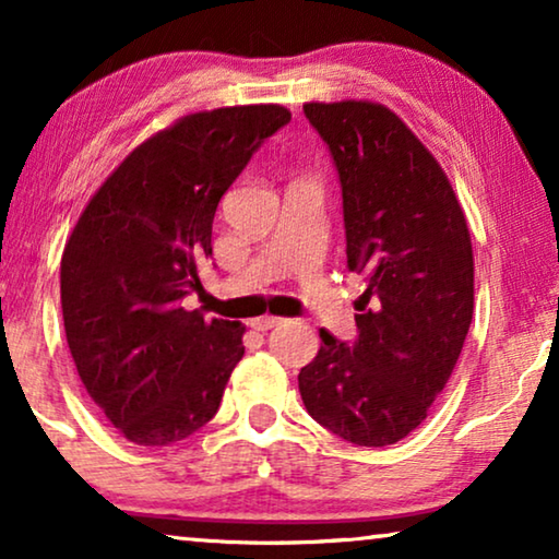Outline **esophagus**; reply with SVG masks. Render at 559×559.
Wrapping results in <instances>:
<instances>
[{
	"instance_id": "1",
	"label": "esophagus",
	"mask_w": 559,
	"mask_h": 559,
	"mask_svg": "<svg viewBox=\"0 0 559 559\" xmlns=\"http://www.w3.org/2000/svg\"><path fill=\"white\" fill-rule=\"evenodd\" d=\"M282 323V318H274V316H262V318H254L251 320V328H254V331H270V328H274V325H280Z\"/></svg>"
}]
</instances>
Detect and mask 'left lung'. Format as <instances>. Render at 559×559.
Returning a JSON list of instances; mask_svg holds the SVG:
<instances>
[{"label":"left lung","mask_w":559,"mask_h":559,"mask_svg":"<svg viewBox=\"0 0 559 559\" xmlns=\"http://www.w3.org/2000/svg\"><path fill=\"white\" fill-rule=\"evenodd\" d=\"M343 193L348 270L364 274L354 346L320 331L302 366L310 417L366 448L394 445L425 423L473 318L468 224L432 152L377 102H310Z\"/></svg>","instance_id":"left-lung-1"}]
</instances>
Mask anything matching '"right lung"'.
I'll return each mask as SVG.
<instances>
[{
    "instance_id": "add662e5",
    "label": "right lung",
    "mask_w": 559,
    "mask_h": 559,
    "mask_svg": "<svg viewBox=\"0 0 559 559\" xmlns=\"http://www.w3.org/2000/svg\"><path fill=\"white\" fill-rule=\"evenodd\" d=\"M289 117L249 104L175 119L121 159L68 236V348L91 400L134 445H173L218 412L247 328L180 300L203 289L221 195Z\"/></svg>"
}]
</instances>
